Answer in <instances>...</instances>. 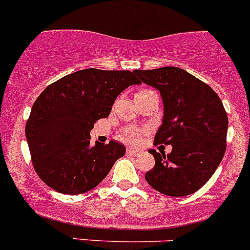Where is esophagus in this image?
Segmentation results:
<instances>
[{"mask_svg":"<svg viewBox=\"0 0 250 250\" xmlns=\"http://www.w3.org/2000/svg\"><path fill=\"white\" fill-rule=\"evenodd\" d=\"M126 153L130 154V156H140L142 153L140 149H135V148H127Z\"/></svg>","mask_w":250,"mask_h":250,"instance_id":"1","label":"esophagus"}]
</instances>
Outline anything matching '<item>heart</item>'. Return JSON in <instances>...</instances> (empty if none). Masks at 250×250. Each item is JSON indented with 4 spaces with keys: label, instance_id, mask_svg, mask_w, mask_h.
Here are the masks:
<instances>
[{
    "label": "heart",
    "instance_id": "1",
    "mask_svg": "<svg viewBox=\"0 0 250 250\" xmlns=\"http://www.w3.org/2000/svg\"><path fill=\"white\" fill-rule=\"evenodd\" d=\"M140 134H141L140 130L135 129V127H129L121 132L120 139L126 144H137L140 141Z\"/></svg>",
    "mask_w": 250,
    "mask_h": 250
}]
</instances>
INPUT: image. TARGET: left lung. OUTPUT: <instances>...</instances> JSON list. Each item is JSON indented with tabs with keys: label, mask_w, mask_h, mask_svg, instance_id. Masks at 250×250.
I'll return each mask as SVG.
<instances>
[{
	"label": "left lung",
	"mask_w": 250,
	"mask_h": 250,
	"mask_svg": "<svg viewBox=\"0 0 250 250\" xmlns=\"http://www.w3.org/2000/svg\"><path fill=\"white\" fill-rule=\"evenodd\" d=\"M134 73L156 88L162 98V125L154 144L172 145L168 154L149 149L156 165L145 179L168 196L198 191L212 177L226 152L228 118L220 97L210 85L179 67Z\"/></svg>",
	"instance_id": "left-lung-1"
}]
</instances>
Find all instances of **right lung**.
I'll return each instance as SVG.
<instances>
[{"mask_svg":"<svg viewBox=\"0 0 250 250\" xmlns=\"http://www.w3.org/2000/svg\"><path fill=\"white\" fill-rule=\"evenodd\" d=\"M140 84L130 71L87 68L47 85L33 104L25 137L40 179L61 194L78 195L96 188L125 154L116 141L91 145L89 132L106 118L116 97Z\"/></svg>","mask_w":250,"mask_h":250,"instance_id":"1","label":"right lung"}]
</instances>
